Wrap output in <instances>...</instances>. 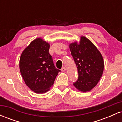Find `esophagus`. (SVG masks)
I'll use <instances>...</instances> for the list:
<instances>
[{
	"instance_id": "esophagus-1",
	"label": "esophagus",
	"mask_w": 122,
	"mask_h": 122,
	"mask_svg": "<svg viewBox=\"0 0 122 122\" xmlns=\"http://www.w3.org/2000/svg\"><path fill=\"white\" fill-rule=\"evenodd\" d=\"M65 70H66L65 67L64 66V67H62V68H61V71H62V72H65Z\"/></svg>"
}]
</instances>
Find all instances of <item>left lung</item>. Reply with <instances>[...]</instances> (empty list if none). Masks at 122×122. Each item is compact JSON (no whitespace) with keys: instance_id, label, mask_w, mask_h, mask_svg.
<instances>
[{"instance_id":"obj_1","label":"left lung","mask_w":122,"mask_h":122,"mask_svg":"<svg viewBox=\"0 0 122 122\" xmlns=\"http://www.w3.org/2000/svg\"><path fill=\"white\" fill-rule=\"evenodd\" d=\"M69 48L79 75L77 80L73 82L74 86L81 92L89 91L103 75V57L94 45L84 37H81L79 43L70 44Z\"/></svg>"}]
</instances>
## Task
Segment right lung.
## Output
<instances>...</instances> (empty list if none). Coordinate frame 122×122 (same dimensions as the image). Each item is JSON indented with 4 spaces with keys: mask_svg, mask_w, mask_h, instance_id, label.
Wrapping results in <instances>:
<instances>
[{
    "mask_svg": "<svg viewBox=\"0 0 122 122\" xmlns=\"http://www.w3.org/2000/svg\"><path fill=\"white\" fill-rule=\"evenodd\" d=\"M50 45L41 38L32 41L22 53L19 69L25 83L37 93L48 91L60 70L49 53Z\"/></svg>",
    "mask_w": 122,
    "mask_h": 122,
    "instance_id": "right-lung-1",
    "label": "right lung"
}]
</instances>
